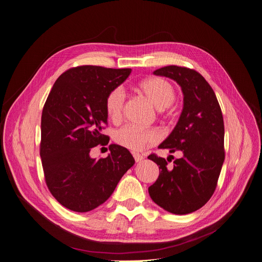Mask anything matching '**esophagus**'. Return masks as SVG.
I'll list each match as a JSON object with an SVG mask.
<instances>
[{
  "label": "esophagus",
  "instance_id": "34e87169",
  "mask_svg": "<svg viewBox=\"0 0 262 262\" xmlns=\"http://www.w3.org/2000/svg\"><path fill=\"white\" fill-rule=\"evenodd\" d=\"M133 156H134V159H135V161H136L137 163L141 162L142 160H143V159H144V158H143V156H141L140 154H134Z\"/></svg>",
  "mask_w": 262,
  "mask_h": 262
}]
</instances>
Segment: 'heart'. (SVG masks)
Here are the masks:
<instances>
[{
  "mask_svg": "<svg viewBox=\"0 0 262 262\" xmlns=\"http://www.w3.org/2000/svg\"><path fill=\"white\" fill-rule=\"evenodd\" d=\"M140 89L145 97L159 110L168 107L176 98L173 86L163 78L152 77L144 80ZM125 106V91L122 86L114 89L106 97L105 108L113 121H119L123 116ZM160 140V135L156 129L142 128L137 125H126L115 134V141L121 146L138 151L146 146L154 145Z\"/></svg>",
  "mask_w": 262,
  "mask_h": 262,
  "instance_id": "obj_1",
  "label": "heart"
}]
</instances>
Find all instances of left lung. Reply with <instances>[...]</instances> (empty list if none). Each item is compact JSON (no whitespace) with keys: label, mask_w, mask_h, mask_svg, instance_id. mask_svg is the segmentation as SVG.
Segmentation results:
<instances>
[{"label":"left lung","mask_w":262,"mask_h":262,"mask_svg":"<svg viewBox=\"0 0 262 262\" xmlns=\"http://www.w3.org/2000/svg\"><path fill=\"white\" fill-rule=\"evenodd\" d=\"M168 77L182 89L184 103L179 121L159 148L180 150L183 156L168 167L156 155L148 159L160 169L158 180L148 188L151 200L173 214H188L202 208L212 196L225 160V126L215 93L194 70L167 66L154 71Z\"/></svg>","instance_id":"8db88e82"}]
</instances>
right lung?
<instances>
[{"instance_id":"add662e5","label":"right lung","mask_w":262,"mask_h":262,"mask_svg":"<svg viewBox=\"0 0 262 262\" xmlns=\"http://www.w3.org/2000/svg\"><path fill=\"white\" fill-rule=\"evenodd\" d=\"M132 69L80 66L55 81L41 114L40 158L46 184L56 201L75 212L103 204L135 164L117 144L108 156L93 159L91 148L103 144L107 95L123 83ZM108 143V142H107Z\"/></svg>"}]
</instances>
